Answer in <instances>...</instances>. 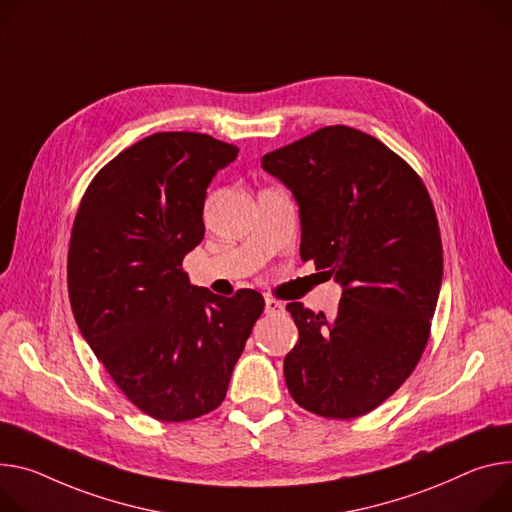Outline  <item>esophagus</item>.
Instances as JSON below:
<instances>
[{"mask_svg": "<svg viewBox=\"0 0 512 512\" xmlns=\"http://www.w3.org/2000/svg\"><path fill=\"white\" fill-rule=\"evenodd\" d=\"M265 312L267 314H284L286 312V304L284 302H280V300H275V298H267L265 300Z\"/></svg>", "mask_w": 512, "mask_h": 512, "instance_id": "esophagus-1", "label": "esophagus"}]
</instances>
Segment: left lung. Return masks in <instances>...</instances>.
<instances>
[{
    "label": "left lung",
    "mask_w": 512,
    "mask_h": 512,
    "mask_svg": "<svg viewBox=\"0 0 512 512\" xmlns=\"http://www.w3.org/2000/svg\"><path fill=\"white\" fill-rule=\"evenodd\" d=\"M292 190L302 261L343 288L335 316L286 308L298 343L284 359L292 398L324 418H355L390 398L421 359L443 277L439 222L423 179L371 134L324 126L263 155Z\"/></svg>",
    "instance_id": "obj_1"
}]
</instances>
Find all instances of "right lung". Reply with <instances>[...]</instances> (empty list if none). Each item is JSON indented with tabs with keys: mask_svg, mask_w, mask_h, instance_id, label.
Returning <instances> with one entry per match:
<instances>
[{
	"mask_svg": "<svg viewBox=\"0 0 512 512\" xmlns=\"http://www.w3.org/2000/svg\"><path fill=\"white\" fill-rule=\"evenodd\" d=\"M239 149L202 132H157L114 157L81 198L67 284L77 327L124 396L163 423L226 396L265 300L190 284L206 190Z\"/></svg>",
	"mask_w": 512,
	"mask_h": 512,
	"instance_id": "1",
	"label": "right lung"
}]
</instances>
